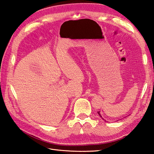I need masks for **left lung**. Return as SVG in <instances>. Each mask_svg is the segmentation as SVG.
Returning <instances> with one entry per match:
<instances>
[{
    "mask_svg": "<svg viewBox=\"0 0 154 154\" xmlns=\"http://www.w3.org/2000/svg\"><path fill=\"white\" fill-rule=\"evenodd\" d=\"M98 112V114H99V115L100 116V117H102V116H101V115H100V112Z\"/></svg>",
    "mask_w": 154,
    "mask_h": 154,
    "instance_id": "obj_1",
    "label": "left lung"
}]
</instances>
